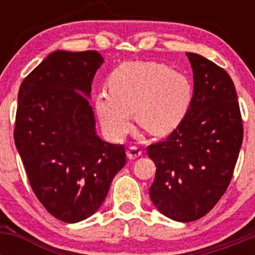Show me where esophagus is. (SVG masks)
I'll use <instances>...</instances> for the list:
<instances>
[{
	"label": "esophagus",
	"instance_id": "obj_1",
	"mask_svg": "<svg viewBox=\"0 0 255 255\" xmlns=\"http://www.w3.org/2000/svg\"><path fill=\"white\" fill-rule=\"evenodd\" d=\"M126 155H128L129 159H136L141 155V150L136 147H130L129 149L126 150Z\"/></svg>",
	"mask_w": 255,
	"mask_h": 255
}]
</instances>
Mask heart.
Masks as SVG:
<instances>
[{
	"instance_id": "obj_1",
	"label": "heart",
	"mask_w": 255,
	"mask_h": 255,
	"mask_svg": "<svg viewBox=\"0 0 255 255\" xmlns=\"http://www.w3.org/2000/svg\"><path fill=\"white\" fill-rule=\"evenodd\" d=\"M108 88L97 94L96 111L112 139L130 131L132 112L149 134H170L184 121L194 97L185 74L159 62H125L112 71Z\"/></svg>"
}]
</instances>
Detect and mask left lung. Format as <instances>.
<instances>
[{
	"label": "left lung",
	"mask_w": 255,
	"mask_h": 255,
	"mask_svg": "<svg viewBox=\"0 0 255 255\" xmlns=\"http://www.w3.org/2000/svg\"><path fill=\"white\" fill-rule=\"evenodd\" d=\"M186 56L194 74L190 110L167 138L147 148L157 167L150 199L162 215L179 222L199 220L225 194L244 135L229 74L203 56Z\"/></svg>",
	"instance_id": "obj_1"
}]
</instances>
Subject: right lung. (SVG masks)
<instances>
[{
	"label": "right lung",
	"mask_w": 255,
	"mask_h": 255,
	"mask_svg": "<svg viewBox=\"0 0 255 255\" xmlns=\"http://www.w3.org/2000/svg\"><path fill=\"white\" fill-rule=\"evenodd\" d=\"M103 57L56 51L20 85L13 139L35 197L67 224L91 217L126 163L123 144L96 132L89 97Z\"/></svg>",
	"instance_id": "right-lung-1"
}]
</instances>
